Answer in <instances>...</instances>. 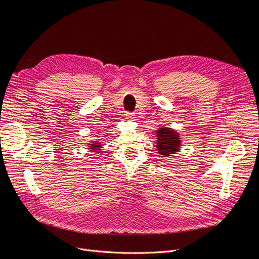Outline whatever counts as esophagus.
I'll use <instances>...</instances> for the list:
<instances>
[{"label": "esophagus", "instance_id": "1", "mask_svg": "<svg viewBox=\"0 0 259 259\" xmlns=\"http://www.w3.org/2000/svg\"><path fill=\"white\" fill-rule=\"evenodd\" d=\"M125 116H126L127 120H133L135 117V114L132 113V112H126V114H125Z\"/></svg>", "mask_w": 259, "mask_h": 259}]
</instances>
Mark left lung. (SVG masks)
I'll return each mask as SVG.
<instances>
[{
  "label": "left lung",
  "instance_id": "left-lung-1",
  "mask_svg": "<svg viewBox=\"0 0 259 259\" xmlns=\"http://www.w3.org/2000/svg\"><path fill=\"white\" fill-rule=\"evenodd\" d=\"M182 140L178 133L168 127H160L156 131V150L163 156H170L178 152Z\"/></svg>",
  "mask_w": 259,
  "mask_h": 259
}]
</instances>
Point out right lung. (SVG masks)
Here are the masks:
<instances>
[{
	"instance_id": "add662e5",
	"label": "right lung",
	"mask_w": 259,
	"mask_h": 259,
	"mask_svg": "<svg viewBox=\"0 0 259 259\" xmlns=\"http://www.w3.org/2000/svg\"><path fill=\"white\" fill-rule=\"evenodd\" d=\"M100 148H101V143L97 142V140L90 144V149H92V151L94 152H98L100 150Z\"/></svg>"
}]
</instances>
